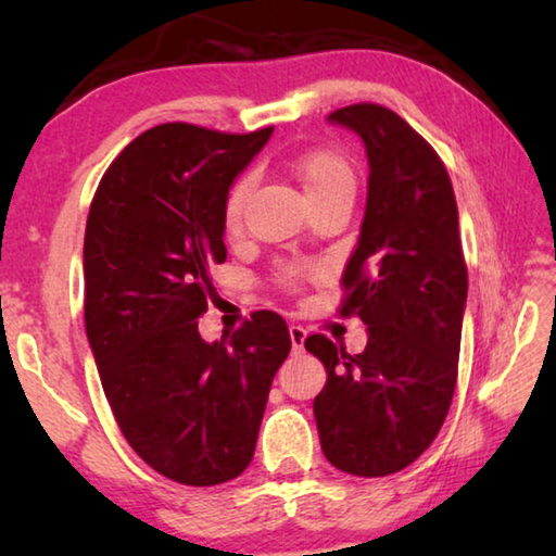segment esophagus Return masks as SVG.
Wrapping results in <instances>:
<instances>
[{
    "label": "esophagus",
    "instance_id": "1",
    "mask_svg": "<svg viewBox=\"0 0 556 556\" xmlns=\"http://www.w3.org/2000/svg\"><path fill=\"white\" fill-rule=\"evenodd\" d=\"M289 338H291V348L299 353L301 348H304L306 341V331L301 326H289Z\"/></svg>",
    "mask_w": 556,
    "mask_h": 556
}]
</instances>
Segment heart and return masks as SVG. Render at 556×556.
<instances>
[{
	"instance_id": "heart-1",
	"label": "heart",
	"mask_w": 556,
	"mask_h": 556,
	"mask_svg": "<svg viewBox=\"0 0 556 556\" xmlns=\"http://www.w3.org/2000/svg\"><path fill=\"white\" fill-rule=\"evenodd\" d=\"M291 172L304 186L312 205L336 201V199H353L355 195V172L351 162L343 154L331 152V149H316L306 152L291 162ZM252 195V178L240 176L235 181L223 201V228L228 235H238L244 220V208ZM279 285L294 291L299 287L301 269L294 265H285L279 269Z\"/></svg>"
}]
</instances>
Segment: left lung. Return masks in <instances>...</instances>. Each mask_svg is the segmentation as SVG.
Returning a JSON list of instances; mask_svg holds the SVG:
<instances>
[{
  "label": "left lung",
  "mask_w": 556,
  "mask_h": 556,
  "mask_svg": "<svg viewBox=\"0 0 556 556\" xmlns=\"http://www.w3.org/2000/svg\"><path fill=\"white\" fill-rule=\"evenodd\" d=\"M328 122L363 139L368 203L343 271V316L368 326L363 353L326 336L304 345L326 368L314 417L326 458L378 478L437 439L456 390L468 271L451 178L434 149L392 110L361 102Z\"/></svg>",
  "instance_id": "obj_1"
}]
</instances>
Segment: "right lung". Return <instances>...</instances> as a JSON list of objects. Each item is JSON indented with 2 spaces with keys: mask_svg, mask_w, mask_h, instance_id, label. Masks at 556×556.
Listing matches in <instances>:
<instances>
[{
  "mask_svg": "<svg viewBox=\"0 0 556 556\" xmlns=\"http://www.w3.org/2000/svg\"><path fill=\"white\" fill-rule=\"evenodd\" d=\"M271 131L147 129L90 203L86 333L102 390L137 456L184 485H218L250 466L271 380L291 351L275 312H255L220 341L199 333L211 269L228 257L225 193Z\"/></svg>",
  "mask_w": 556,
  "mask_h": 556,
  "instance_id": "right-lung-1",
  "label": "right lung"
}]
</instances>
